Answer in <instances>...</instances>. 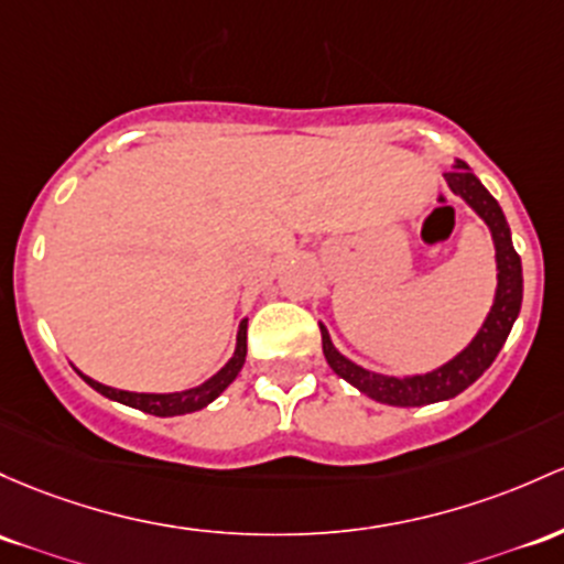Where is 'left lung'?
Returning <instances> with one entry per match:
<instances>
[{
  "label": "left lung",
  "mask_w": 564,
  "mask_h": 564,
  "mask_svg": "<svg viewBox=\"0 0 564 564\" xmlns=\"http://www.w3.org/2000/svg\"><path fill=\"white\" fill-rule=\"evenodd\" d=\"M449 189L457 197L468 203L476 214L481 216L487 227H490L492 243H495V264H498V286H495V300L490 313H487L485 324L476 332V337L466 345L455 358H449L442 367L431 369L425 375H406L391 377L377 375L369 369L358 367L350 358L334 348L329 332L321 324V343H324V356L343 380H348L352 388L367 393L369 399L380 401V404L391 406H423L436 404V401L455 399L457 393L474 386L481 375L490 369L500 348H503L506 337H509L513 321H517L519 307H522V259L513 251L509 221L500 212L498 200L485 189V184L474 176L463 160H455V171L444 173Z\"/></svg>",
  "instance_id": "left-lung-1"
}]
</instances>
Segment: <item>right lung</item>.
I'll return each mask as SVG.
<instances>
[{"mask_svg": "<svg viewBox=\"0 0 564 564\" xmlns=\"http://www.w3.org/2000/svg\"><path fill=\"white\" fill-rule=\"evenodd\" d=\"M246 324L249 321H240L238 326V343H235V352L230 361L219 369L214 377H208L206 382H200L197 388H187V391L176 393H133V391H120V388L101 386V382L90 380L88 375H83V380L88 382L93 391L107 395L111 401H120V404L133 406V410H141L147 414H158V417H176V414L197 412L203 406H208L219 393H225V388L238 377L240 369L246 364Z\"/></svg>", "mask_w": 564, "mask_h": 564, "instance_id": "right-lung-1", "label": "right lung"}]
</instances>
